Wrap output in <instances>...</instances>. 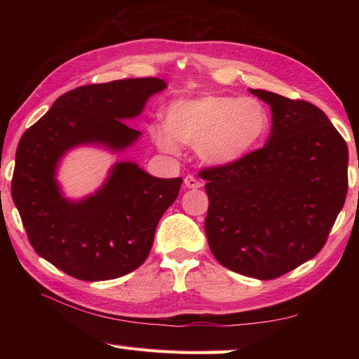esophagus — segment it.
Instances as JSON below:
<instances>
[{
    "label": "esophagus",
    "mask_w": 359,
    "mask_h": 359,
    "mask_svg": "<svg viewBox=\"0 0 359 359\" xmlns=\"http://www.w3.org/2000/svg\"><path fill=\"white\" fill-rule=\"evenodd\" d=\"M184 184H185V188H189V189H197L202 187L201 180H197L194 175H189V174L184 179Z\"/></svg>",
    "instance_id": "esophagus-1"
}]
</instances>
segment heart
<instances>
[{"label":"heart","mask_w":359,"mask_h":359,"mask_svg":"<svg viewBox=\"0 0 359 359\" xmlns=\"http://www.w3.org/2000/svg\"><path fill=\"white\" fill-rule=\"evenodd\" d=\"M270 126V114L257 98L205 95L171 103L165 126H151L149 133L160 149L174 152L180 143L197 149L203 162L225 166L261 147Z\"/></svg>","instance_id":"heart-1"}]
</instances>
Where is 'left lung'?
Listing matches in <instances>:
<instances>
[{
	"label": "left lung",
	"instance_id": "obj_1",
	"mask_svg": "<svg viewBox=\"0 0 359 359\" xmlns=\"http://www.w3.org/2000/svg\"><path fill=\"white\" fill-rule=\"evenodd\" d=\"M250 93L270 106V137L241 162L199 172L208 194L205 233L220 265L269 280L325 245L346 202L348 149L318 106Z\"/></svg>",
	"mask_w": 359,
	"mask_h": 359
}]
</instances>
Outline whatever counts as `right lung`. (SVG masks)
<instances>
[{
	"label": "right lung",
	"instance_id": "1",
	"mask_svg": "<svg viewBox=\"0 0 359 359\" xmlns=\"http://www.w3.org/2000/svg\"><path fill=\"white\" fill-rule=\"evenodd\" d=\"M162 79H126L75 88L22 134L12 177V199L30 245L72 278L108 280L147 261L163 212L177 199L182 179H158L120 162L94 196L80 202L60 193L55 170L67 149L98 143L121 151L140 133L125 118L143 111Z\"/></svg>",
	"mask_w": 359,
	"mask_h": 359
}]
</instances>
